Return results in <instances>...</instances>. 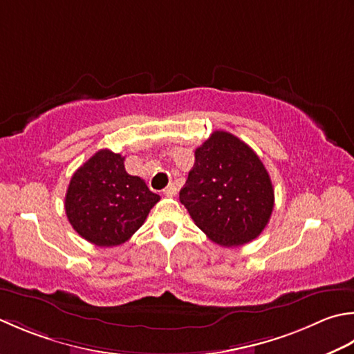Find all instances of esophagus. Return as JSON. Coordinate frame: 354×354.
<instances>
[{"mask_svg":"<svg viewBox=\"0 0 354 354\" xmlns=\"http://www.w3.org/2000/svg\"><path fill=\"white\" fill-rule=\"evenodd\" d=\"M164 195L165 196H175L176 195V185L175 184H169L167 187L164 189Z\"/></svg>","mask_w":354,"mask_h":354,"instance_id":"esophagus-1","label":"esophagus"}]
</instances>
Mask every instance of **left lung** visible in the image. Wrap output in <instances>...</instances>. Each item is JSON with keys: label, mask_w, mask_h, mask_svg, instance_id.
Segmentation results:
<instances>
[{"label": "left lung", "mask_w": 354, "mask_h": 354, "mask_svg": "<svg viewBox=\"0 0 354 354\" xmlns=\"http://www.w3.org/2000/svg\"><path fill=\"white\" fill-rule=\"evenodd\" d=\"M179 201L213 242L239 247L258 238L268 224L274 190L253 149L216 130L195 150V165Z\"/></svg>", "instance_id": "obj_1"}]
</instances>
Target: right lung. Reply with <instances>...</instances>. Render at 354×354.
<instances>
[{"mask_svg": "<svg viewBox=\"0 0 354 354\" xmlns=\"http://www.w3.org/2000/svg\"><path fill=\"white\" fill-rule=\"evenodd\" d=\"M159 201L140 176L124 167V156L102 149L73 173L66 193L68 223L98 247L124 244Z\"/></svg>", "mask_w": 354, "mask_h": 354, "instance_id": "obj_1", "label": "right lung"}]
</instances>
